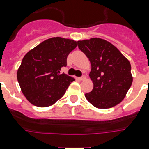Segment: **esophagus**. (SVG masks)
<instances>
[{
  "label": "esophagus",
  "mask_w": 149,
  "mask_h": 149,
  "mask_svg": "<svg viewBox=\"0 0 149 149\" xmlns=\"http://www.w3.org/2000/svg\"><path fill=\"white\" fill-rule=\"evenodd\" d=\"M85 78H86V77H85V75H83V76H81V77H79V80H81V81H83V80H85Z\"/></svg>",
  "instance_id": "34e87169"
}]
</instances>
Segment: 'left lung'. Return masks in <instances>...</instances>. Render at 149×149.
I'll return each instance as SVG.
<instances>
[{"instance_id":"8db88e82","label":"left lung","mask_w":149,"mask_h":149,"mask_svg":"<svg viewBox=\"0 0 149 149\" xmlns=\"http://www.w3.org/2000/svg\"><path fill=\"white\" fill-rule=\"evenodd\" d=\"M77 46L91 64L89 77L93 89L85 93L86 99L100 109L120 103L132 83L128 60L117 47L102 38L78 41Z\"/></svg>"}]
</instances>
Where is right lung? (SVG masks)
Returning a JSON list of instances; mask_svg holds the SVG:
<instances>
[{
    "label": "right lung",
    "mask_w": 149,
    "mask_h": 149,
    "mask_svg": "<svg viewBox=\"0 0 149 149\" xmlns=\"http://www.w3.org/2000/svg\"><path fill=\"white\" fill-rule=\"evenodd\" d=\"M77 43L68 38H48L26 54L17 77L26 99L36 107L52 106L60 99L74 78L62 73L67 57Z\"/></svg>",
    "instance_id": "right-lung-1"
}]
</instances>
